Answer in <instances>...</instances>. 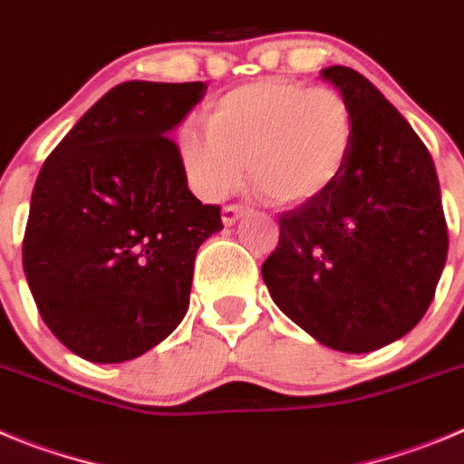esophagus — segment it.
<instances>
[{
  "label": "esophagus",
  "mask_w": 464,
  "mask_h": 464,
  "mask_svg": "<svg viewBox=\"0 0 464 464\" xmlns=\"http://www.w3.org/2000/svg\"><path fill=\"white\" fill-rule=\"evenodd\" d=\"M242 215H245V208L242 206H227L222 210V224L224 227H233Z\"/></svg>",
  "instance_id": "obj_1"
}]
</instances>
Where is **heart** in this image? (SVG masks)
<instances>
[{
    "label": "heart",
    "instance_id": "1",
    "mask_svg": "<svg viewBox=\"0 0 464 464\" xmlns=\"http://www.w3.org/2000/svg\"><path fill=\"white\" fill-rule=\"evenodd\" d=\"M208 131L185 127L178 154L191 189L208 201L249 178L284 208L316 201L344 173L356 120L331 87L258 78L224 92L206 111Z\"/></svg>",
    "mask_w": 464,
    "mask_h": 464
}]
</instances>
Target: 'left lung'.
I'll list each match as a JSON object with an SVG mask.
<instances>
[{
  "mask_svg": "<svg viewBox=\"0 0 464 464\" xmlns=\"http://www.w3.org/2000/svg\"><path fill=\"white\" fill-rule=\"evenodd\" d=\"M321 81L352 106V157L324 196L279 215V245L261 275L275 304L316 342L377 352L435 298L449 252L440 180L423 140L365 76L328 66Z\"/></svg>",
  "mask_w": 464,
  "mask_h": 464,
  "instance_id": "8db88e82",
  "label": "left lung"
}]
</instances>
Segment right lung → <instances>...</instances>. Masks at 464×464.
Returning <instances> with one entry per match:
<instances>
[{
  "mask_svg": "<svg viewBox=\"0 0 464 464\" xmlns=\"http://www.w3.org/2000/svg\"><path fill=\"white\" fill-rule=\"evenodd\" d=\"M206 90L120 82L36 178L24 277L53 335L85 361H133L185 319L196 252L224 227L219 206L189 191L169 136Z\"/></svg>",
  "mask_w": 464,
  "mask_h": 464,
  "instance_id": "1",
  "label": "right lung"
}]
</instances>
